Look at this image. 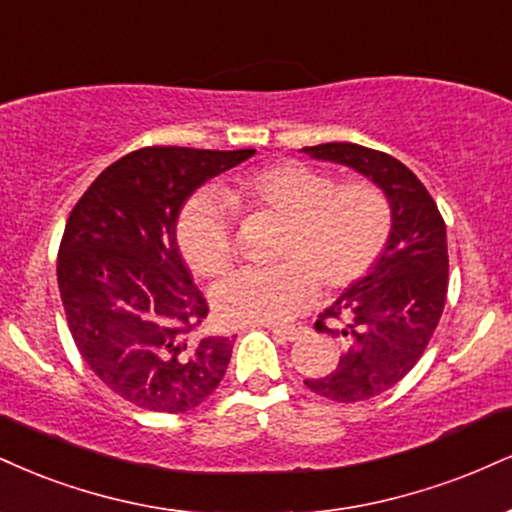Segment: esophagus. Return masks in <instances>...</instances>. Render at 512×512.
<instances>
[{
	"mask_svg": "<svg viewBox=\"0 0 512 512\" xmlns=\"http://www.w3.org/2000/svg\"><path fill=\"white\" fill-rule=\"evenodd\" d=\"M274 334L283 338V341H298L300 336L310 334V326L305 324H293V326H274Z\"/></svg>",
	"mask_w": 512,
	"mask_h": 512,
	"instance_id": "1",
	"label": "esophagus"
}]
</instances>
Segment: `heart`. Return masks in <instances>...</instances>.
<instances>
[{
	"instance_id": "heart-1",
	"label": "heart",
	"mask_w": 512,
	"mask_h": 512,
	"mask_svg": "<svg viewBox=\"0 0 512 512\" xmlns=\"http://www.w3.org/2000/svg\"><path fill=\"white\" fill-rule=\"evenodd\" d=\"M231 205L283 219L272 269H240L214 288L217 315L229 324L286 322L324 291H346L372 272L391 238L393 212L369 181L336 183L329 171L283 159L238 176L226 188H202L183 205L176 240L197 276L214 279L233 262Z\"/></svg>"
}]
</instances>
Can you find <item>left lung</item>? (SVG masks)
Returning a JSON list of instances; mask_svg holds the SVG:
<instances>
[{"instance_id": "obj_1", "label": "left lung", "mask_w": 512, "mask_h": 512, "mask_svg": "<svg viewBox=\"0 0 512 512\" xmlns=\"http://www.w3.org/2000/svg\"><path fill=\"white\" fill-rule=\"evenodd\" d=\"M303 152L350 166L391 202L384 255L315 322L317 331L341 341V360L326 377L305 379L317 396L357 403L396 386L432 341L448 291L446 224L420 178L396 157L355 143H324Z\"/></svg>"}]
</instances>
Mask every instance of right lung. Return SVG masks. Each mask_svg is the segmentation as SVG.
<instances>
[{
	"mask_svg": "<svg viewBox=\"0 0 512 512\" xmlns=\"http://www.w3.org/2000/svg\"><path fill=\"white\" fill-rule=\"evenodd\" d=\"M255 150L143 147L102 171L71 209L57 281L78 353L123 400L186 412L212 396L231 338L205 336L207 300L176 243L181 207Z\"/></svg>",
	"mask_w": 512,
	"mask_h": 512,
	"instance_id": "right-lung-1",
	"label": "right lung"
}]
</instances>
